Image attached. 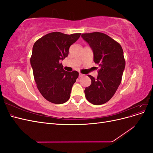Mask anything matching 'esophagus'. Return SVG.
Returning a JSON list of instances; mask_svg holds the SVG:
<instances>
[{
    "mask_svg": "<svg viewBox=\"0 0 153 153\" xmlns=\"http://www.w3.org/2000/svg\"><path fill=\"white\" fill-rule=\"evenodd\" d=\"M84 76V74H82V73L79 74V77H82V76Z\"/></svg>",
    "mask_w": 153,
    "mask_h": 153,
    "instance_id": "34e87169",
    "label": "esophagus"
}]
</instances>
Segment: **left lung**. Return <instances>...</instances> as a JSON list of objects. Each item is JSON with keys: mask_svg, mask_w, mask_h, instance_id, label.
<instances>
[{"mask_svg": "<svg viewBox=\"0 0 153 153\" xmlns=\"http://www.w3.org/2000/svg\"><path fill=\"white\" fill-rule=\"evenodd\" d=\"M94 54V61L98 64V76L87 75L91 84L85 89L86 99L93 105H102L108 101L121 84L125 68V59L121 45L102 32L82 34Z\"/></svg>", "mask_w": 153, "mask_h": 153, "instance_id": "1", "label": "left lung"}]
</instances>
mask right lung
Instances as JSON below:
<instances>
[{
  "mask_svg": "<svg viewBox=\"0 0 153 153\" xmlns=\"http://www.w3.org/2000/svg\"><path fill=\"white\" fill-rule=\"evenodd\" d=\"M80 34L53 32L34 44L30 64L34 80L41 95L51 103L62 104L70 98L72 87L79 74L76 71H65L60 61L68 57L69 47Z\"/></svg>",
  "mask_w": 153,
  "mask_h": 153,
  "instance_id": "1",
  "label": "right lung"
}]
</instances>
